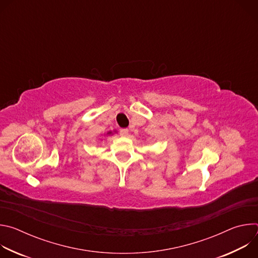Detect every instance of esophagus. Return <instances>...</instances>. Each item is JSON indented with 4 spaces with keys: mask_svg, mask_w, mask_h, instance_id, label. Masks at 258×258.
I'll return each instance as SVG.
<instances>
[{
    "mask_svg": "<svg viewBox=\"0 0 258 258\" xmlns=\"http://www.w3.org/2000/svg\"><path fill=\"white\" fill-rule=\"evenodd\" d=\"M120 135H121L122 137H126V136L128 135V130H127V128H122V130H120Z\"/></svg>",
    "mask_w": 258,
    "mask_h": 258,
    "instance_id": "34e87169",
    "label": "esophagus"
}]
</instances>
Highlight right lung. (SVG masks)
<instances>
[{
	"label": "right lung",
	"instance_id": "add662e5",
	"mask_svg": "<svg viewBox=\"0 0 258 258\" xmlns=\"http://www.w3.org/2000/svg\"><path fill=\"white\" fill-rule=\"evenodd\" d=\"M115 132H116V131H115ZM112 134H113V133H112L111 131H110V132H108L106 135H108V136H109V135H112Z\"/></svg>",
	"mask_w": 258,
	"mask_h": 258
}]
</instances>
